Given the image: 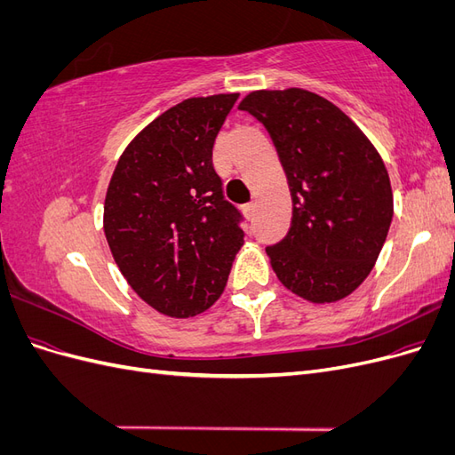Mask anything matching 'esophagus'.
I'll use <instances>...</instances> for the list:
<instances>
[{"mask_svg":"<svg viewBox=\"0 0 455 455\" xmlns=\"http://www.w3.org/2000/svg\"><path fill=\"white\" fill-rule=\"evenodd\" d=\"M243 212H244V216H246V218L252 220V218H254V212H256V204H254V203H246V204H243Z\"/></svg>","mask_w":455,"mask_h":455,"instance_id":"1","label":"esophagus"}]
</instances>
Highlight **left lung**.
Here are the masks:
<instances>
[{"instance_id": "8db88e82", "label": "left lung", "mask_w": 455, "mask_h": 455, "mask_svg": "<svg viewBox=\"0 0 455 455\" xmlns=\"http://www.w3.org/2000/svg\"><path fill=\"white\" fill-rule=\"evenodd\" d=\"M239 108L264 123L291 188V229L266 249L275 275L311 304L349 296L374 267L393 220L378 149L336 104L306 89L252 91Z\"/></svg>"}]
</instances>
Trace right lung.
I'll return each instance as SVG.
<instances>
[{
  "mask_svg": "<svg viewBox=\"0 0 455 455\" xmlns=\"http://www.w3.org/2000/svg\"><path fill=\"white\" fill-rule=\"evenodd\" d=\"M239 92L169 108L123 151L104 201L109 251L132 291L186 319L224 292L244 243L241 214L222 194L212 148Z\"/></svg>",
  "mask_w": 455,
  "mask_h": 455,
  "instance_id": "right-lung-1",
  "label": "right lung"
}]
</instances>
